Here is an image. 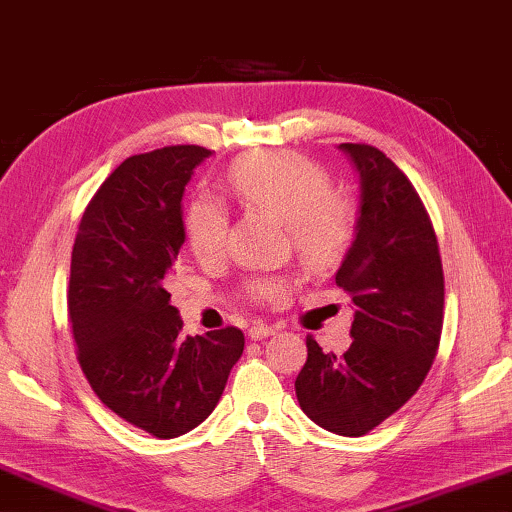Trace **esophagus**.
<instances>
[{
	"label": "esophagus",
	"instance_id": "1",
	"mask_svg": "<svg viewBox=\"0 0 512 512\" xmlns=\"http://www.w3.org/2000/svg\"><path fill=\"white\" fill-rule=\"evenodd\" d=\"M276 331H279V329H276V326H272V324L256 322V324L249 329V338H251V340H263V338H267V335H274Z\"/></svg>",
	"mask_w": 512,
	"mask_h": 512
}]
</instances>
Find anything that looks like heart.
<instances>
[{
  "label": "heart",
  "mask_w": 512,
  "mask_h": 512,
  "mask_svg": "<svg viewBox=\"0 0 512 512\" xmlns=\"http://www.w3.org/2000/svg\"><path fill=\"white\" fill-rule=\"evenodd\" d=\"M231 195L288 224L301 263L329 267L345 254L356 231V215L335 195L322 165L297 152H256L238 158L226 177ZM188 245L199 261H217L226 249L229 211L220 199L199 195L186 213ZM247 297L279 301L290 292L288 276H258L245 283Z\"/></svg>",
  "instance_id": "b5f03b06"
}]
</instances>
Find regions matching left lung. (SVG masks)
I'll use <instances>...</instances> for the list:
<instances>
[{
  "mask_svg": "<svg viewBox=\"0 0 512 512\" xmlns=\"http://www.w3.org/2000/svg\"><path fill=\"white\" fill-rule=\"evenodd\" d=\"M360 172V215L335 286L356 306L351 347L324 354L313 335L295 381L304 413L322 429L358 438L420 390L438 354L445 274L424 201L381 149L340 145Z\"/></svg>",
  "mask_w": 512,
  "mask_h": 512,
  "instance_id": "obj_1",
  "label": "left lung"
}]
</instances>
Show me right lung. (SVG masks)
Wrapping results in <instances>:
<instances>
[{
  "instance_id": "right-lung-1",
  "label": "right lung",
  "mask_w": 512,
  "mask_h": 512,
  "mask_svg": "<svg viewBox=\"0 0 512 512\" xmlns=\"http://www.w3.org/2000/svg\"><path fill=\"white\" fill-rule=\"evenodd\" d=\"M211 156L172 145L129 156L81 215L67 315L90 388L117 417L177 438L213 413L245 349L238 326L183 338L170 283L186 242L181 197Z\"/></svg>"
}]
</instances>
